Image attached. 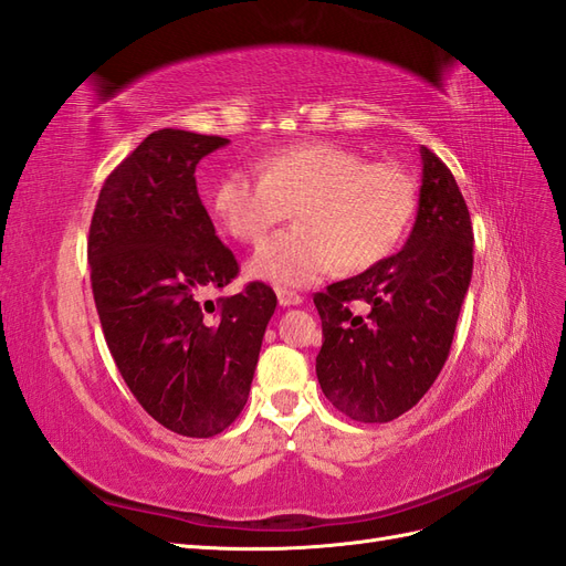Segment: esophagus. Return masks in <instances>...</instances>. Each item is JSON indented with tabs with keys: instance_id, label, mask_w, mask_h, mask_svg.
<instances>
[{
	"instance_id": "34e87169",
	"label": "esophagus",
	"mask_w": 566,
	"mask_h": 566,
	"mask_svg": "<svg viewBox=\"0 0 566 566\" xmlns=\"http://www.w3.org/2000/svg\"><path fill=\"white\" fill-rule=\"evenodd\" d=\"M276 295H279V304H281V306H297V304L304 302V297H302L300 293H295V290L279 287Z\"/></svg>"
}]
</instances>
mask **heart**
Listing matches in <instances>:
<instances>
[{"label":"heart","instance_id":"1","mask_svg":"<svg viewBox=\"0 0 566 566\" xmlns=\"http://www.w3.org/2000/svg\"><path fill=\"white\" fill-rule=\"evenodd\" d=\"M260 169H229L210 200L219 224L241 243H260L293 210L297 224L269 238L248 262L254 281L297 287L335 264L370 269L397 250L416 212V181L399 165L368 163L331 142L279 148Z\"/></svg>","mask_w":566,"mask_h":566}]
</instances>
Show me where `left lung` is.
<instances>
[{
    "label": "left lung",
    "mask_w": 566,
    "mask_h": 566,
    "mask_svg": "<svg viewBox=\"0 0 566 566\" xmlns=\"http://www.w3.org/2000/svg\"><path fill=\"white\" fill-rule=\"evenodd\" d=\"M420 158L418 217L406 245L314 295L323 325L318 385L356 422L399 418L434 385L472 279L465 198L430 148Z\"/></svg>",
    "instance_id": "8db88e82"
}]
</instances>
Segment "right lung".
I'll list each match as a JSON object with an SVG mask.
<instances>
[{
    "label": "right lung",
    "mask_w": 566,
    "mask_h": 566,
    "mask_svg": "<svg viewBox=\"0 0 566 566\" xmlns=\"http://www.w3.org/2000/svg\"><path fill=\"white\" fill-rule=\"evenodd\" d=\"M224 136L148 134L108 175L90 227L96 312L129 391L167 430L208 439L241 416L276 295L260 281L202 302L238 276L196 186Z\"/></svg>",
    "instance_id": "add662e5"
}]
</instances>
